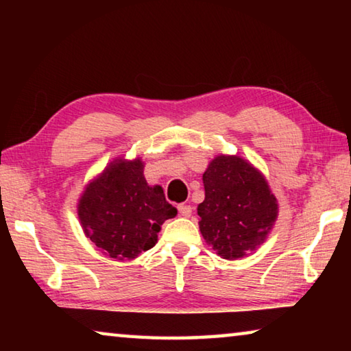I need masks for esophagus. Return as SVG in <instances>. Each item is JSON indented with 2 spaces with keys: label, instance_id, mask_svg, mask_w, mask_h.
I'll list each match as a JSON object with an SVG mask.
<instances>
[{
  "label": "esophagus",
  "instance_id": "obj_1",
  "mask_svg": "<svg viewBox=\"0 0 351 351\" xmlns=\"http://www.w3.org/2000/svg\"><path fill=\"white\" fill-rule=\"evenodd\" d=\"M178 210H180L181 217L189 218L190 215H192V207H190L189 204H180V206H178Z\"/></svg>",
  "mask_w": 351,
  "mask_h": 351
}]
</instances>
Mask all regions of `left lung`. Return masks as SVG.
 <instances>
[{"label": "left lung", "instance_id": "8db88e82", "mask_svg": "<svg viewBox=\"0 0 351 351\" xmlns=\"http://www.w3.org/2000/svg\"><path fill=\"white\" fill-rule=\"evenodd\" d=\"M199 230L219 257L239 260L257 251L276 224L278 204L265 175L239 154H218L203 175Z\"/></svg>", "mask_w": 351, "mask_h": 351}]
</instances>
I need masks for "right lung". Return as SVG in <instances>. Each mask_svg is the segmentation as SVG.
I'll use <instances>...</instances> for the list:
<instances>
[{
	"label": "right lung",
	"instance_id": "obj_1",
	"mask_svg": "<svg viewBox=\"0 0 351 351\" xmlns=\"http://www.w3.org/2000/svg\"><path fill=\"white\" fill-rule=\"evenodd\" d=\"M141 158H116L86 184L77 215L86 239L106 257L134 260L158 243L165 219L178 210L165 201L161 186H150Z\"/></svg>",
	"mask_w": 351,
	"mask_h": 351
}]
</instances>
